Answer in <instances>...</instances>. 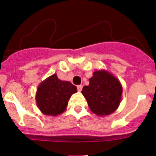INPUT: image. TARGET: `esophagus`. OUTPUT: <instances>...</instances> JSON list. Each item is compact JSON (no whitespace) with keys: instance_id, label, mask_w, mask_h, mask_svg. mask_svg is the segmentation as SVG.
<instances>
[{"instance_id":"esophagus-1","label":"esophagus","mask_w":156,"mask_h":156,"mask_svg":"<svg viewBox=\"0 0 156 156\" xmlns=\"http://www.w3.org/2000/svg\"><path fill=\"white\" fill-rule=\"evenodd\" d=\"M82 89H83L82 85H78V86H77V90H78V91H81Z\"/></svg>"}]
</instances>
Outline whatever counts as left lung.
I'll use <instances>...</instances> for the list:
<instances>
[{"label": "left lung", "mask_w": 156, "mask_h": 156, "mask_svg": "<svg viewBox=\"0 0 156 156\" xmlns=\"http://www.w3.org/2000/svg\"><path fill=\"white\" fill-rule=\"evenodd\" d=\"M122 86L119 80L108 72L96 71L82 94L88 106L98 115H110L115 111L121 100Z\"/></svg>", "instance_id": "obj_1"}]
</instances>
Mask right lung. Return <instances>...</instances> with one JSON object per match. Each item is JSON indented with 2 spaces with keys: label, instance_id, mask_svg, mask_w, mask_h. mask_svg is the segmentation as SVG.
<instances>
[{
  "label": "right lung",
  "instance_id": "obj_1",
  "mask_svg": "<svg viewBox=\"0 0 156 156\" xmlns=\"http://www.w3.org/2000/svg\"><path fill=\"white\" fill-rule=\"evenodd\" d=\"M76 92V87L69 81L58 79L56 74L41 83L37 89V105L45 115H57L66 110L69 99Z\"/></svg>",
  "mask_w": 156,
  "mask_h": 156
}]
</instances>
